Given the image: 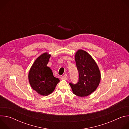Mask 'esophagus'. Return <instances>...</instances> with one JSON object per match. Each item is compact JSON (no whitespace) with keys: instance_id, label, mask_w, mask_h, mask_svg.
Wrapping results in <instances>:
<instances>
[{"instance_id":"esophagus-1","label":"esophagus","mask_w":129,"mask_h":129,"mask_svg":"<svg viewBox=\"0 0 129 129\" xmlns=\"http://www.w3.org/2000/svg\"><path fill=\"white\" fill-rule=\"evenodd\" d=\"M61 79L62 80H67V79L66 78V77L65 76H62L61 77Z\"/></svg>"}]
</instances>
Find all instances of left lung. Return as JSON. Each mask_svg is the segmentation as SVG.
<instances>
[{
    "label": "left lung",
    "mask_w": 129,
    "mask_h": 129,
    "mask_svg": "<svg viewBox=\"0 0 129 129\" xmlns=\"http://www.w3.org/2000/svg\"><path fill=\"white\" fill-rule=\"evenodd\" d=\"M75 60L79 78L76 84L69 85L73 94L84 97L94 92L99 85L101 76L99 67L90 55L82 49L75 54Z\"/></svg>",
    "instance_id": "8db88e82"
}]
</instances>
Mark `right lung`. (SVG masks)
Masks as SVG:
<instances>
[{
    "label": "right lung",
    "instance_id": "1",
    "mask_svg": "<svg viewBox=\"0 0 129 129\" xmlns=\"http://www.w3.org/2000/svg\"><path fill=\"white\" fill-rule=\"evenodd\" d=\"M50 56L47 52L42 54L35 60L28 73L30 86L43 96L51 93L60 82L59 79L53 76L51 69L47 66Z\"/></svg>",
    "mask_w": 129,
    "mask_h": 129
}]
</instances>
